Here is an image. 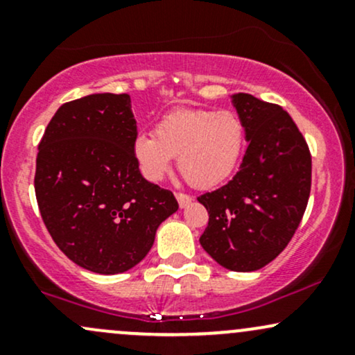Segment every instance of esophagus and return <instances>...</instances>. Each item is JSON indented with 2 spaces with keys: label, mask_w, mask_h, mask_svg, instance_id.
<instances>
[{
  "label": "esophagus",
  "mask_w": 355,
  "mask_h": 355,
  "mask_svg": "<svg viewBox=\"0 0 355 355\" xmlns=\"http://www.w3.org/2000/svg\"><path fill=\"white\" fill-rule=\"evenodd\" d=\"M178 200V205H180V209H185V207H189L191 203V197L190 195H185V193H177L175 195Z\"/></svg>",
  "instance_id": "34e87169"
}]
</instances>
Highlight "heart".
Here are the masks:
<instances>
[{
	"label": "heart",
	"mask_w": 355,
	"mask_h": 355,
	"mask_svg": "<svg viewBox=\"0 0 355 355\" xmlns=\"http://www.w3.org/2000/svg\"><path fill=\"white\" fill-rule=\"evenodd\" d=\"M245 148V126L230 110L182 108L133 140V157L148 182H162L178 157V170L195 189H214L234 175Z\"/></svg>",
	"instance_id": "obj_1"
}]
</instances>
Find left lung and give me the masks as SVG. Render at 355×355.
Segmentation results:
<instances>
[{"label": "left lung", "instance_id": "1", "mask_svg": "<svg viewBox=\"0 0 355 355\" xmlns=\"http://www.w3.org/2000/svg\"><path fill=\"white\" fill-rule=\"evenodd\" d=\"M248 144L237 175L198 197L209 211L200 245L234 272L266 267L287 247L311 195L312 158L302 133L279 105L234 93Z\"/></svg>", "mask_w": 355, "mask_h": 355}]
</instances>
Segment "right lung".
<instances>
[{
  "mask_svg": "<svg viewBox=\"0 0 355 355\" xmlns=\"http://www.w3.org/2000/svg\"><path fill=\"white\" fill-rule=\"evenodd\" d=\"M130 95L95 93L61 105L38 145L35 191L44 225L76 266L123 274L178 210L173 193L141 177Z\"/></svg>",
  "mask_w": 355,
  "mask_h": 355,
  "instance_id": "1",
  "label": "right lung"
}]
</instances>
